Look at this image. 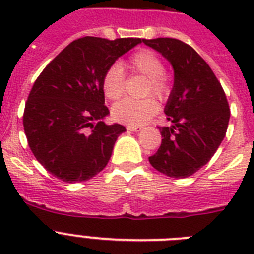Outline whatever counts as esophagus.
<instances>
[{
    "mask_svg": "<svg viewBox=\"0 0 254 254\" xmlns=\"http://www.w3.org/2000/svg\"><path fill=\"white\" fill-rule=\"evenodd\" d=\"M127 131L137 132V131H141V127H138V126H127Z\"/></svg>",
    "mask_w": 254,
    "mask_h": 254,
    "instance_id": "obj_1",
    "label": "esophagus"
}]
</instances>
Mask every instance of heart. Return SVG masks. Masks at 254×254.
<instances>
[{
	"label": "heart",
	"mask_w": 254,
	"mask_h": 254,
	"mask_svg": "<svg viewBox=\"0 0 254 254\" xmlns=\"http://www.w3.org/2000/svg\"><path fill=\"white\" fill-rule=\"evenodd\" d=\"M126 67L149 78L146 94L165 99L170 93V84L164 76L163 61L150 49H141L129 57ZM103 93L108 99L118 100L125 91V75L120 64H112L102 80ZM158 112V103L152 98L133 100L125 99L112 108V117L117 122L128 126H142Z\"/></svg>",
	"instance_id": "obj_1"
}]
</instances>
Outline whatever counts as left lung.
<instances>
[{
	"label": "left lung",
	"instance_id": "left-lung-1",
	"mask_svg": "<svg viewBox=\"0 0 254 254\" xmlns=\"http://www.w3.org/2000/svg\"><path fill=\"white\" fill-rule=\"evenodd\" d=\"M174 69L161 145L149 161L170 178H187L210 161L228 129L230 109L221 84L201 56L174 38L142 39Z\"/></svg>",
	"mask_w": 254,
	"mask_h": 254
}]
</instances>
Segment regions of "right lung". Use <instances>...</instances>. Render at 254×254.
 Listing matches in <instances>:
<instances>
[{
    "instance_id": "add662e5",
    "label": "right lung",
    "mask_w": 254,
    "mask_h": 254,
    "mask_svg": "<svg viewBox=\"0 0 254 254\" xmlns=\"http://www.w3.org/2000/svg\"><path fill=\"white\" fill-rule=\"evenodd\" d=\"M140 38L73 40L42 71L22 117L29 147L52 176L67 183L89 181L107 167L122 125H105L102 80Z\"/></svg>"
}]
</instances>
